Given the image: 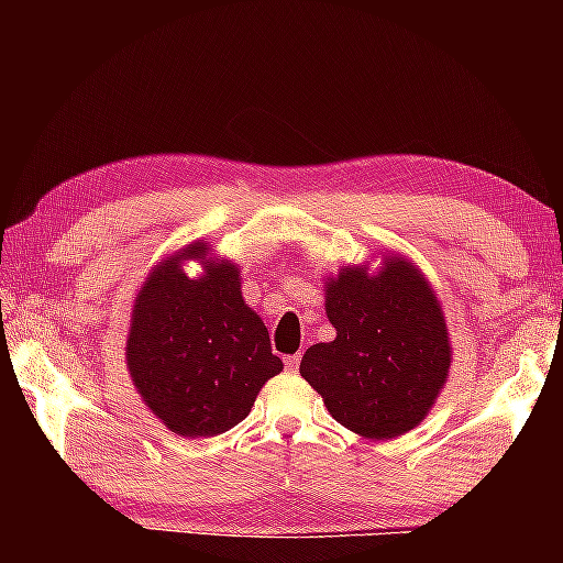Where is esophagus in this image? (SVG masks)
Here are the masks:
<instances>
[{"instance_id": "1", "label": "esophagus", "mask_w": 563, "mask_h": 563, "mask_svg": "<svg viewBox=\"0 0 563 563\" xmlns=\"http://www.w3.org/2000/svg\"><path fill=\"white\" fill-rule=\"evenodd\" d=\"M298 367H300V355L285 357V369H288V373H298Z\"/></svg>"}]
</instances>
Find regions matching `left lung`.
Instances as JSON below:
<instances>
[{
	"instance_id": "left-lung-1",
	"label": "left lung",
	"mask_w": 563,
	"mask_h": 563,
	"mask_svg": "<svg viewBox=\"0 0 563 563\" xmlns=\"http://www.w3.org/2000/svg\"><path fill=\"white\" fill-rule=\"evenodd\" d=\"M335 340L305 350L300 375L328 412L367 440H393L422 422L452 365L450 332L432 285L402 255L369 275L345 265L325 285Z\"/></svg>"
}]
</instances>
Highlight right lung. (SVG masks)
I'll use <instances>...</instances> for the list:
<instances>
[{"label":"right lung","mask_w":563,"mask_h":563,"mask_svg":"<svg viewBox=\"0 0 563 563\" xmlns=\"http://www.w3.org/2000/svg\"><path fill=\"white\" fill-rule=\"evenodd\" d=\"M186 260L202 261L201 279L183 273ZM126 367L151 412L170 432L198 440L243 422L283 360L243 300L238 265L190 243L161 261L139 290Z\"/></svg>","instance_id":"add662e5"}]
</instances>
